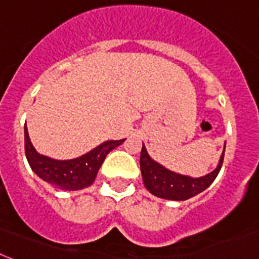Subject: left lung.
Segmentation results:
<instances>
[{
	"instance_id": "left-lung-1",
	"label": "left lung",
	"mask_w": 259,
	"mask_h": 259,
	"mask_svg": "<svg viewBox=\"0 0 259 259\" xmlns=\"http://www.w3.org/2000/svg\"><path fill=\"white\" fill-rule=\"evenodd\" d=\"M225 149L220 158V163L211 173L206 174L203 177L191 178L188 176L174 173L171 170L166 169L158 162H155L146 151L145 145H142L141 150V173L144 180L145 188L155 197L171 201H185L194 195L199 194L201 191L207 189L220 173L222 163H224Z\"/></svg>"
}]
</instances>
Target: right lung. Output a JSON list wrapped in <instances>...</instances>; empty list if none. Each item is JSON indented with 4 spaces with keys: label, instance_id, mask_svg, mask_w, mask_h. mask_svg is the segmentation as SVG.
I'll return each mask as SVG.
<instances>
[{
    "label": "right lung",
    "instance_id": "add662e5",
    "mask_svg": "<svg viewBox=\"0 0 259 259\" xmlns=\"http://www.w3.org/2000/svg\"><path fill=\"white\" fill-rule=\"evenodd\" d=\"M125 140L105 141L78 158L53 159L39 154L30 142L25 125V154L31 170L48 184L62 190H79L93 184L106 155Z\"/></svg>",
    "mask_w": 259,
    "mask_h": 259
}]
</instances>
